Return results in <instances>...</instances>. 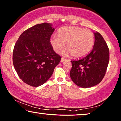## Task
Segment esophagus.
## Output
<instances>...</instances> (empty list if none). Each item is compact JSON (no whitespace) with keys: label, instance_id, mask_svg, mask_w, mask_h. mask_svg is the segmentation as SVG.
Returning <instances> with one entry per match:
<instances>
[{"label":"esophagus","instance_id":"obj_1","mask_svg":"<svg viewBox=\"0 0 121 121\" xmlns=\"http://www.w3.org/2000/svg\"><path fill=\"white\" fill-rule=\"evenodd\" d=\"M67 59H65V58H64V57H62V58H61V62H64V61H67Z\"/></svg>","mask_w":121,"mask_h":121}]
</instances>
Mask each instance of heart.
<instances>
[{
    "mask_svg": "<svg viewBox=\"0 0 121 121\" xmlns=\"http://www.w3.org/2000/svg\"><path fill=\"white\" fill-rule=\"evenodd\" d=\"M50 42L55 52H61L66 43L68 49L62 52V54H72L76 58H82L92 50L95 38L91 30L81 27H67L59 30V35H52Z\"/></svg>",
    "mask_w": 121,
    "mask_h": 121,
    "instance_id": "heart-1",
    "label": "heart"
}]
</instances>
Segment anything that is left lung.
<instances>
[{"label": "left lung", "mask_w": 121, "mask_h": 121, "mask_svg": "<svg viewBox=\"0 0 121 121\" xmlns=\"http://www.w3.org/2000/svg\"><path fill=\"white\" fill-rule=\"evenodd\" d=\"M92 50L83 58L71 61L72 67L69 76L72 81L81 88L96 86L104 77L109 61V49L106 42L98 32L94 33Z\"/></svg>", "instance_id": "8db88e82"}]
</instances>
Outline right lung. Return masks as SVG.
Returning a JSON list of instances; mask_svg holds the SVG:
<instances>
[{
	"label": "right lung",
	"mask_w": 121,
	"mask_h": 121,
	"mask_svg": "<svg viewBox=\"0 0 121 121\" xmlns=\"http://www.w3.org/2000/svg\"><path fill=\"white\" fill-rule=\"evenodd\" d=\"M54 30L52 23L36 25L23 32L15 44L13 66L20 79L30 86L45 83L61 60L50 42Z\"/></svg>",
	"instance_id": "1"
}]
</instances>
